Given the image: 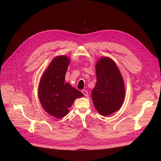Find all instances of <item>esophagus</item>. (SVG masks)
Segmentation results:
<instances>
[{
    "label": "esophagus",
    "mask_w": 161,
    "mask_h": 161,
    "mask_svg": "<svg viewBox=\"0 0 161 161\" xmlns=\"http://www.w3.org/2000/svg\"><path fill=\"white\" fill-rule=\"evenodd\" d=\"M82 93L84 94V95H85V96H86V97H87V96L89 95V92H88V91H86V90H85V89H83V90L82 91Z\"/></svg>",
    "instance_id": "1"
}]
</instances>
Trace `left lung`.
Masks as SVG:
<instances>
[{
    "label": "left lung",
    "instance_id": "1",
    "mask_svg": "<svg viewBox=\"0 0 161 161\" xmlns=\"http://www.w3.org/2000/svg\"><path fill=\"white\" fill-rule=\"evenodd\" d=\"M97 83L92 91V99L97 111L108 116L119 109L125 97L122 76L115 62L101 58L96 64Z\"/></svg>",
    "mask_w": 161,
    "mask_h": 161
}]
</instances>
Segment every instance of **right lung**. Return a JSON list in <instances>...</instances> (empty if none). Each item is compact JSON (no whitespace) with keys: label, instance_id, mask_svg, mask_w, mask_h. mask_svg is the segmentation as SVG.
Listing matches in <instances>:
<instances>
[{"label":"right lung","instance_id":"right-lung-1","mask_svg":"<svg viewBox=\"0 0 161 161\" xmlns=\"http://www.w3.org/2000/svg\"><path fill=\"white\" fill-rule=\"evenodd\" d=\"M70 59L64 56H57L51 62L43 75L39 86V99L47 114L60 119L69 112L73 102L83 94L65 83V75Z\"/></svg>","mask_w":161,"mask_h":161}]
</instances>
